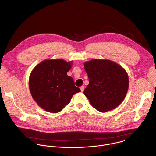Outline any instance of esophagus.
<instances>
[{
	"instance_id": "34e87169",
	"label": "esophagus",
	"mask_w": 156,
	"mask_h": 156,
	"mask_svg": "<svg viewBox=\"0 0 156 156\" xmlns=\"http://www.w3.org/2000/svg\"><path fill=\"white\" fill-rule=\"evenodd\" d=\"M80 89L81 90V92H83V90H84V87H83V86H82V87L80 88Z\"/></svg>"
}]
</instances>
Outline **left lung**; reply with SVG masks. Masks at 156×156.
Instances as JSON below:
<instances>
[{
	"label": "left lung",
	"instance_id": "obj_1",
	"mask_svg": "<svg viewBox=\"0 0 156 156\" xmlns=\"http://www.w3.org/2000/svg\"><path fill=\"white\" fill-rule=\"evenodd\" d=\"M89 84L85 95L97 111L106 112L115 109L124 100L129 85L124 68L108 59H92L84 63Z\"/></svg>",
	"mask_w": 156,
	"mask_h": 156
}]
</instances>
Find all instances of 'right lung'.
I'll return each mask as SVG.
<instances>
[{"label":"right lung","mask_w":156,"mask_h":156,"mask_svg":"<svg viewBox=\"0 0 156 156\" xmlns=\"http://www.w3.org/2000/svg\"><path fill=\"white\" fill-rule=\"evenodd\" d=\"M73 61L62 59H45L32 70L29 79L31 95L45 111L58 113L69 103L73 95L80 92L73 78L67 75Z\"/></svg>","instance_id":"obj_1"}]
</instances>
